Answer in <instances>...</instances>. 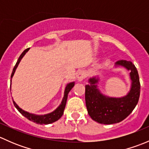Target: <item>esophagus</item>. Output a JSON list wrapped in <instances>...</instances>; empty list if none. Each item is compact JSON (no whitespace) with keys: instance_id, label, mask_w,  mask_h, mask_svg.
<instances>
[{"instance_id":"1","label":"esophagus","mask_w":149,"mask_h":149,"mask_svg":"<svg viewBox=\"0 0 149 149\" xmlns=\"http://www.w3.org/2000/svg\"><path fill=\"white\" fill-rule=\"evenodd\" d=\"M86 76V72L84 71V70H80V71L78 73V75H77L78 81L79 82L83 81V80L85 79Z\"/></svg>"}]
</instances>
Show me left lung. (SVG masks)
Masks as SVG:
<instances>
[{
  "label": "left lung",
  "instance_id": "obj_1",
  "mask_svg": "<svg viewBox=\"0 0 149 149\" xmlns=\"http://www.w3.org/2000/svg\"><path fill=\"white\" fill-rule=\"evenodd\" d=\"M115 68H124L130 71V88L127 94L121 97H109L99 88L100 76H92L85 86V100L87 111L91 119L99 123L110 125L125 119L134 109L140 97V81L136 66L130 61H119Z\"/></svg>",
  "mask_w": 149,
  "mask_h": 149
}]
</instances>
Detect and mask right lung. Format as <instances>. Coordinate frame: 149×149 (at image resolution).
<instances>
[{
	"instance_id": "1",
	"label": "right lung",
	"mask_w": 149,
	"mask_h": 149,
	"mask_svg": "<svg viewBox=\"0 0 149 149\" xmlns=\"http://www.w3.org/2000/svg\"><path fill=\"white\" fill-rule=\"evenodd\" d=\"M29 48H27V49H25L23 52L22 53V55H20L19 58L18 59L17 62H16V65H15L14 68L13 69V71H12L11 73V76L10 78H13V75H14L15 71H16V68H17L18 65H19V63L20 61H22V59L23 58V57L24 56L25 54L28 52ZM75 85V82H70V83L67 84L66 85L65 88V91H64V96L63 98L62 102H61V104L56 108L54 111H52V112H49V113L47 114H45V115H36V114H33V113H29V112H26V111L22 109V108L19 107V105L17 104L16 102H14V100H13V104H14L15 107L18 109L19 112L22 114L23 116H24L25 118H27L28 120H29L30 121H32L34 123H37V124H45V125H48L50 124V123H54V122L58 120L60 118L62 117V115H63V112L64 109H65V104H66V102H67V99H68V94L69 91L72 89L73 86ZM10 86H11V80H10Z\"/></svg>"
}]
</instances>
